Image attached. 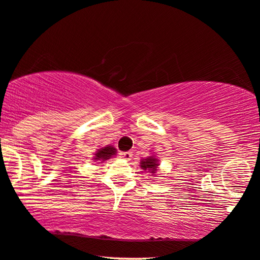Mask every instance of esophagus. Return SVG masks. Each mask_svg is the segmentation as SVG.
Returning a JSON list of instances; mask_svg holds the SVG:
<instances>
[{
    "label": "esophagus",
    "mask_w": 260,
    "mask_h": 260,
    "mask_svg": "<svg viewBox=\"0 0 260 260\" xmlns=\"http://www.w3.org/2000/svg\"><path fill=\"white\" fill-rule=\"evenodd\" d=\"M132 152H121L120 153V156H121L123 160H127V161H129V160H132Z\"/></svg>",
    "instance_id": "34e87169"
}]
</instances>
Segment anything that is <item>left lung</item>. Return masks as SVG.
Masks as SVG:
<instances>
[{
    "label": "left lung",
    "mask_w": 260,
    "mask_h": 260,
    "mask_svg": "<svg viewBox=\"0 0 260 260\" xmlns=\"http://www.w3.org/2000/svg\"><path fill=\"white\" fill-rule=\"evenodd\" d=\"M160 166V161L158 158L155 156V155H150V156L142 158L140 161V168L145 170V172L152 174V176L155 177V175H157V168Z\"/></svg>",
    "instance_id": "8db88e82"
}]
</instances>
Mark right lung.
<instances>
[{
    "label": "right lung",
    "instance_id": "obj_1",
    "mask_svg": "<svg viewBox=\"0 0 260 260\" xmlns=\"http://www.w3.org/2000/svg\"><path fill=\"white\" fill-rule=\"evenodd\" d=\"M114 155H117V149H115L113 146L107 145L106 147H103V148L95 150L93 160L104 162L108 160V158H111L112 156H114Z\"/></svg>",
    "mask_w": 260,
    "mask_h": 260
}]
</instances>
